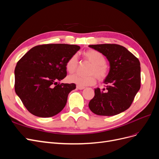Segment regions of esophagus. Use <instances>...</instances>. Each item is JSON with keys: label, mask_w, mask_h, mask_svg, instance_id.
<instances>
[{"label": "esophagus", "mask_w": 159, "mask_h": 159, "mask_svg": "<svg viewBox=\"0 0 159 159\" xmlns=\"http://www.w3.org/2000/svg\"><path fill=\"white\" fill-rule=\"evenodd\" d=\"M77 89H80V90H82L84 89H85V87H82V86H80V85H77Z\"/></svg>", "instance_id": "34e87169"}]
</instances>
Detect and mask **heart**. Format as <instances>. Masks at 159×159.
<instances>
[{
    "instance_id": "1",
    "label": "heart",
    "mask_w": 159,
    "mask_h": 159,
    "mask_svg": "<svg viewBox=\"0 0 159 159\" xmlns=\"http://www.w3.org/2000/svg\"><path fill=\"white\" fill-rule=\"evenodd\" d=\"M84 57L85 60L92 64L89 70V75H81L80 74H74L68 77L67 80L68 82L75 84L82 87L93 85L96 82L95 74L99 80H103L108 74V70L106 66V59L104 55L99 51L89 50L84 52ZM78 65V60L76 55L71 56L68 60L66 64V70L71 74L76 70Z\"/></svg>"
}]
</instances>
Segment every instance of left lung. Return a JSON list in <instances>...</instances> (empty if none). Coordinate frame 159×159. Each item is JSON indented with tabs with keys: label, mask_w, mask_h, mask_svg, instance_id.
Returning a JSON list of instances; mask_svg holds the SVG:
<instances>
[{
	"label": "left lung",
	"mask_w": 159,
	"mask_h": 159,
	"mask_svg": "<svg viewBox=\"0 0 159 159\" xmlns=\"http://www.w3.org/2000/svg\"><path fill=\"white\" fill-rule=\"evenodd\" d=\"M106 57L109 71L103 80L106 88L95 89L89 103L93 113L113 116L127 110L141 87V64L138 58L126 48L118 44L89 45Z\"/></svg>",
	"instance_id": "obj_1"
}]
</instances>
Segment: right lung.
<instances>
[{
    "instance_id": "1",
    "label": "right lung",
    "mask_w": 159,
    "mask_h": 159,
    "mask_svg": "<svg viewBox=\"0 0 159 159\" xmlns=\"http://www.w3.org/2000/svg\"><path fill=\"white\" fill-rule=\"evenodd\" d=\"M80 49L79 46L65 44L36 46L17 62L14 88L28 111L46 118L64 108L75 84L57 81L66 76V62Z\"/></svg>"
}]
</instances>
